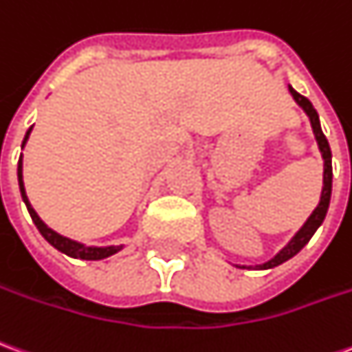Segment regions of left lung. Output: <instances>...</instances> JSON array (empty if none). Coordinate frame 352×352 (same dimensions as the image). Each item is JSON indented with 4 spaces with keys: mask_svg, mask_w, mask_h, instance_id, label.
Returning <instances> with one entry per match:
<instances>
[{
    "mask_svg": "<svg viewBox=\"0 0 352 352\" xmlns=\"http://www.w3.org/2000/svg\"><path fill=\"white\" fill-rule=\"evenodd\" d=\"M289 93H292V97L296 99V102L299 107L303 108L305 114L309 116L311 120V127H313V133L314 139L318 142V148H320L322 160H324V186H322V194H320V201H318V206L314 208V211L309 215V219L305 221V225L296 232V236L287 242L282 250H280L272 259H269L267 263H263V265H255V269L265 270V269H274V267H278L282 263H286L287 259H292L294 255L303 250L305 245L309 244V240L313 238V234L318 230L322 223H324V217H326V213H328V208H330V198H331V151H330V144H328V139L324 137L322 133V127H320V120H318V114H316V110L311 104V100L303 97V95H299L292 85H289ZM236 267H240V269H253V267H245V265H236Z\"/></svg>",
    "mask_w": 352,
    "mask_h": 352,
    "instance_id": "8db88e82",
    "label": "left lung"
}]
</instances>
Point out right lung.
I'll list each match as a JSON object with an SVG mask.
<instances>
[{
	"label": "right lung",
	"instance_id": "obj_1",
	"mask_svg": "<svg viewBox=\"0 0 352 352\" xmlns=\"http://www.w3.org/2000/svg\"><path fill=\"white\" fill-rule=\"evenodd\" d=\"M32 127L26 131L24 135V141H22V148H24V144L28 141V137H30ZM16 175H19V188H21V196L24 204H26V208H28V213H30L32 221H34V225L38 227V230L41 232V236L47 240L49 244L56 248L58 252L66 253L68 257H74V259H85V261H99V259H107L110 255H114L118 253L124 245H104V248H97V245H85L82 242H76V240H70V238H66V236L58 234L55 232L53 228H49L39 215L36 213V210L32 208L30 200H28V196H26V190H24V181H22V156L19 158V169H16Z\"/></svg>",
	"mask_w": 352,
	"mask_h": 352
}]
</instances>
